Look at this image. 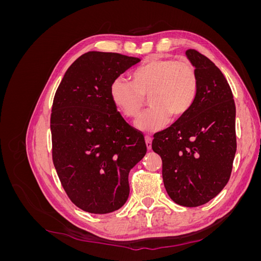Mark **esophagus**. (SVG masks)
<instances>
[{"label": "esophagus", "instance_id": "esophagus-1", "mask_svg": "<svg viewBox=\"0 0 261 261\" xmlns=\"http://www.w3.org/2000/svg\"><path fill=\"white\" fill-rule=\"evenodd\" d=\"M145 140H146V146H147V149L150 150L151 149V144H152V138L150 136H146L145 137Z\"/></svg>", "mask_w": 261, "mask_h": 261}]
</instances>
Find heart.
<instances>
[{"mask_svg":"<svg viewBox=\"0 0 261 261\" xmlns=\"http://www.w3.org/2000/svg\"><path fill=\"white\" fill-rule=\"evenodd\" d=\"M198 76L193 63L173 59L153 60L137 68L133 81L117 77L110 86L113 105L125 117H136L146 98L152 108L140 115L136 127L146 133L162 129L170 117L184 116L195 103Z\"/></svg>","mask_w":261,"mask_h":261,"instance_id":"heart-1","label":"heart"}]
</instances>
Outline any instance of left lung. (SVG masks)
Listing matches in <instances>:
<instances>
[{
	"label": "left lung",
	"instance_id": "left-lung-1",
	"mask_svg": "<svg viewBox=\"0 0 261 261\" xmlns=\"http://www.w3.org/2000/svg\"><path fill=\"white\" fill-rule=\"evenodd\" d=\"M196 67L198 92L192 109L155 134L152 150L162 159L164 187L184 207L207 203L230 179L236 152L235 102L222 72L207 57L186 51Z\"/></svg>",
	"mask_w": 261,
	"mask_h": 261
}]
</instances>
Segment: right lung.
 <instances>
[{
    "label": "right lung",
    "instance_id": "1",
    "mask_svg": "<svg viewBox=\"0 0 261 261\" xmlns=\"http://www.w3.org/2000/svg\"><path fill=\"white\" fill-rule=\"evenodd\" d=\"M138 62L120 53H85L55 92L53 164L70 201L86 212L120 209L129 195V171L147 152L143 133L126 123L110 97L112 82Z\"/></svg>",
    "mask_w": 261,
    "mask_h": 261
}]
</instances>
